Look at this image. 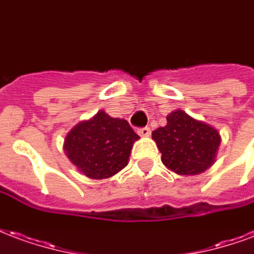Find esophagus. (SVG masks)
<instances>
[{
	"label": "esophagus",
	"instance_id": "obj_1",
	"mask_svg": "<svg viewBox=\"0 0 254 254\" xmlns=\"http://www.w3.org/2000/svg\"><path fill=\"white\" fill-rule=\"evenodd\" d=\"M137 133L141 137H149L151 136V129L149 127H141V129L137 130Z\"/></svg>",
	"mask_w": 254,
	"mask_h": 254
}]
</instances>
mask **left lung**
<instances>
[{
	"mask_svg": "<svg viewBox=\"0 0 254 254\" xmlns=\"http://www.w3.org/2000/svg\"><path fill=\"white\" fill-rule=\"evenodd\" d=\"M163 164L178 175H199L215 161L221 136L217 129L183 110L167 116V125L152 132Z\"/></svg>",
	"mask_w": 254,
	"mask_h": 254,
	"instance_id": "8db88e82",
	"label": "left lung"
}]
</instances>
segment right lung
<instances>
[{"label":"right lung","instance_id":"1","mask_svg":"<svg viewBox=\"0 0 254 254\" xmlns=\"http://www.w3.org/2000/svg\"><path fill=\"white\" fill-rule=\"evenodd\" d=\"M138 138L127 120L99 110L67 133L63 149L80 174L90 179H108L127 167Z\"/></svg>","mask_w":254,"mask_h":254}]
</instances>
